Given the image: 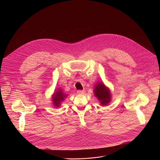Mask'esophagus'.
Wrapping results in <instances>:
<instances>
[{
    "mask_svg": "<svg viewBox=\"0 0 160 160\" xmlns=\"http://www.w3.org/2000/svg\"><path fill=\"white\" fill-rule=\"evenodd\" d=\"M77 93H78V94H84V93H85V91H81V90H78V91H77Z\"/></svg>",
    "mask_w": 160,
    "mask_h": 160,
    "instance_id": "obj_1",
    "label": "esophagus"
}]
</instances>
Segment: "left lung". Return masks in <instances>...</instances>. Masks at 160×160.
Masks as SVG:
<instances>
[{"mask_svg":"<svg viewBox=\"0 0 160 160\" xmlns=\"http://www.w3.org/2000/svg\"><path fill=\"white\" fill-rule=\"evenodd\" d=\"M94 92L95 96L99 99L102 105L106 106L110 102V93L104 84L101 83L97 84L95 87Z\"/></svg>","mask_w":160,"mask_h":160,"instance_id":"1","label":"left lung"}]
</instances>
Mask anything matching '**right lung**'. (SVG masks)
I'll return each instance as SVG.
<instances>
[{
	"label": "right lung",
	"mask_w": 160,
	"mask_h": 160,
	"mask_svg": "<svg viewBox=\"0 0 160 160\" xmlns=\"http://www.w3.org/2000/svg\"><path fill=\"white\" fill-rule=\"evenodd\" d=\"M65 97V94L61 90H59L56 93H54L53 100L54 106H56V107L59 106V105L61 104V101H62L63 100Z\"/></svg>",
	"instance_id": "right-lung-1"
}]
</instances>
